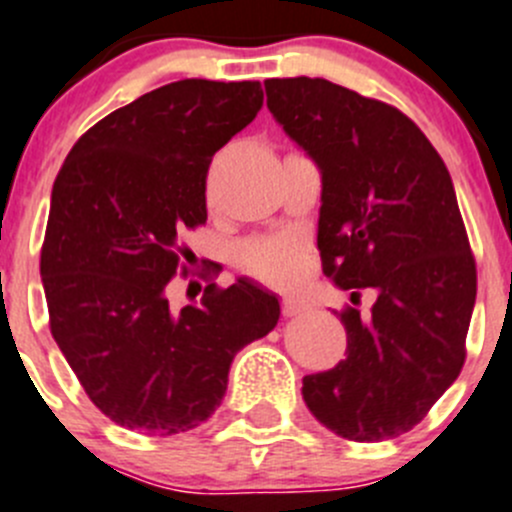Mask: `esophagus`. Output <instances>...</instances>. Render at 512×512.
<instances>
[{
  "label": "esophagus",
  "mask_w": 512,
  "mask_h": 512,
  "mask_svg": "<svg viewBox=\"0 0 512 512\" xmlns=\"http://www.w3.org/2000/svg\"><path fill=\"white\" fill-rule=\"evenodd\" d=\"M281 309H284V316H299L304 314V311H309L311 304L304 299H294V296H289V299H284V306H281Z\"/></svg>",
  "instance_id": "obj_1"
}]
</instances>
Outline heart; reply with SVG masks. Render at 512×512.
I'll use <instances>...</instances> for the list:
<instances>
[{"label": "heart", "instance_id": "obj_1", "mask_svg": "<svg viewBox=\"0 0 512 512\" xmlns=\"http://www.w3.org/2000/svg\"><path fill=\"white\" fill-rule=\"evenodd\" d=\"M243 264L269 284H289L304 266V243L296 236H274L243 248Z\"/></svg>", "mask_w": 512, "mask_h": 512}]
</instances>
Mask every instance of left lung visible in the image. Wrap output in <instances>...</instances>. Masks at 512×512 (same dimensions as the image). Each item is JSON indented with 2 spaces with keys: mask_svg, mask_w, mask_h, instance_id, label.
Masks as SVG:
<instances>
[{
  "mask_svg": "<svg viewBox=\"0 0 512 512\" xmlns=\"http://www.w3.org/2000/svg\"><path fill=\"white\" fill-rule=\"evenodd\" d=\"M266 105L321 173L316 246L334 286L377 294L342 311L347 359L304 377L311 415L357 442L410 432L465 364L478 274L445 163L397 107L324 77L266 80Z\"/></svg>",
  "mask_w": 512,
  "mask_h": 512,
  "instance_id": "obj_1",
  "label": "left lung"
}]
</instances>
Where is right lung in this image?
I'll return each mask as SVG.
<instances>
[{"instance_id": "obj_1", "label": "right lung", "mask_w": 512, "mask_h": 512, "mask_svg": "<svg viewBox=\"0 0 512 512\" xmlns=\"http://www.w3.org/2000/svg\"><path fill=\"white\" fill-rule=\"evenodd\" d=\"M261 105V82H170L92 125L57 173L40 259L50 329L120 427L165 437L206 422L233 357L279 321V296L246 276L198 306L168 301L180 236L208 218L211 158Z\"/></svg>"}]
</instances>
